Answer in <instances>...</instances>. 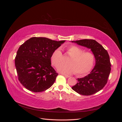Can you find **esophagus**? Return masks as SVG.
<instances>
[{"label":"esophagus","instance_id":"34e87169","mask_svg":"<svg viewBox=\"0 0 122 122\" xmlns=\"http://www.w3.org/2000/svg\"><path fill=\"white\" fill-rule=\"evenodd\" d=\"M61 74L62 75H64V76H65V77H67V78H68V77H70L69 75H67V74H64V73H61Z\"/></svg>","mask_w":122,"mask_h":122}]
</instances>
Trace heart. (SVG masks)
I'll return each instance as SVG.
<instances>
[{
    "instance_id": "1",
    "label": "heart",
    "mask_w": 122,
    "mask_h": 122,
    "mask_svg": "<svg viewBox=\"0 0 122 122\" xmlns=\"http://www.w3.org/2000/svg\"><path fill=\"white\" fill-rule=\"evenodd\" d=\"M67 54L71 57L69 65H61L58 68L60 72L71 74L76 73L77 75H84L90 72L95 61L94 54L91 51H84L81 48L74 45L68 47ZM64 58L61 50L55 49L51 56V61L55 67L63 62Z\"/></svg>"
}]
</instances>
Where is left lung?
Wrapping results in <instances>:
<instances>
[{"mask_svg": "<svg viewBox=\"0 0 122 122\" xmlns=\"http://www.w3.org/2000/svg\"><path fill=\"white\" fill-rule=\"evenodd\" d=\"M74 42L91 49L94 54L96 65L88 75L77 79V84L72 87L77 93L84 96L93 95L101 90L107 82L111 71L109 54L101 44L94 40L83 39Z\"/></svg>", "mask_w": 122, "mask_h": 122, "instance_id": "obj_1", "label": "left lung"}]
</instances>
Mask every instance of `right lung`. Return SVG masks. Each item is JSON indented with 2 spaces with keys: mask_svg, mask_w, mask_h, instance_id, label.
<instances>
[{
  "mask_svg": "<svg viewBox=\"0 0 122 122\" xmlns=\"http://www.w3.org/2000/svg\"><path fill=\"white\" fill-rule=\"evenodd\" d=\"M65 41L32 37L18 49L15 64L18 80L35 93L45 91L54 83L58 73L51 67V56Z\"/></svg>",
  "mask_w": 122,
  "mask_h": 122,
  "instance_id": "1",
  "label": "right lung"
}]
</instances>
